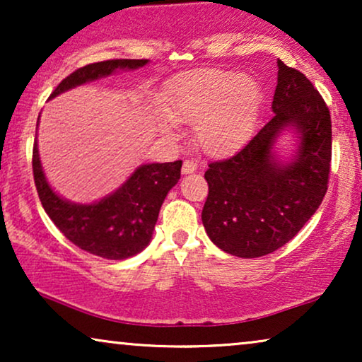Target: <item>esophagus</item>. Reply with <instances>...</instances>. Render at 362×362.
<instances>
[{"label": "esophagus", "mask_w": 362, "mask_h": 362, "mask_svg": "<svg viewBox=\"0 0 362 362\" xmlns=\"http://www.w3.org/2000/svg\"><path fill=\"white\" fill-rule=\"evenodd\" d=\"M196 170H197V163L194 160H185V163H182V173H185V175L194 173Z\"/></svg>", "instance_id": "obj_1"}]
</instances>
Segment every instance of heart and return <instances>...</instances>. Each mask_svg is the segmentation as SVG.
Masks as SVG:
<instances>
[{"mask_svg":"<svg viewBox=\"0 0 362 362\" xmlns=\"http://www.w3.org/2000/svg\"><path fill=\"white\" fill-rule=\"evenodd\" d=\"M262 105L257 82L224 69H197L177 76L166 92L163 132L194 122L192 136L207 155H224L249 140Z\"/></svg>","mask_w":362,"mask_h":362,"instance_id":"obj_1","label":"heart"}]
</instances>
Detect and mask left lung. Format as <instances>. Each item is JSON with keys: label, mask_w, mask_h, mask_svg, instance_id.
Wrapping results in <instances>:
<instances>
[{"label": "left lung", "mask_w": 362, "mask_h": 362, "mask_svg": "<svg viewBox=\"0 0 362 362\" xmlns=\"http://www.w3.org/2000/svg\"><path fill=\"white\" fill-rule=\"evenodd\" d=\"M272 108V120L240 151L209 163L204 173L207 235L244 259L272 254L293 239L328 191L331 117L323 97L305 74L279 61ZM286 126L297 128L300 145L294 161L280 165L271 148Z\"/></svg>", "instance_id": "1"}]
</instances>
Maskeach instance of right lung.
I'll use <instances>...</instances> for the list:
<instances>
[{
  "instance_id": "obj_1",
  "label": "right lung",
  "mask_w": 362,
  "mask_h": 362,
  "mask_svg": "<svg viewBox=\"0 0 362 362\" xmlns=\"http://www.w3.org/2000/svg\"><path fill=\"white\" fill-rule=\"evenodd\" d=\"M146 62V59H110L88 64L64 78L49 98L81 83L110 76L117 69H138ZM181 160L143 165L120 189L100 202L72 204L47 185L39 161L37 140L33 146L34 185L44 211L74 245L108 260L128 259L150 244L163 201L181 177Z\"/></svg>"
}]
</instances>
